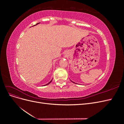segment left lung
<instances>
[{
	"label": "left lung",
	"mask_w": 124,
	"mask_h": 124,
	"mask_svg": "<svg viewBox=\"0 0 124 124\" xmlns=\"http://www.w3.org/2000/svg\"><path fill=\"white\" fill-rule=\"evenodd\" d=\"M73 82V83H74V82Z\"/></svg>",
	"instance_id": "8db88e82"
}]
</instances>
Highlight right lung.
<instances>
[{
	"mask_svg": "<svg viewBox=\"0 0 124 124\" xmlns=\"http://www.w3.org/2000/svg\"><path fill=\"white\" fill-rule=\"evenodd\" d=\"M39 24V23H37V24H36V25H37V24ZM35 25H33V26H35ZM52 80H51V81L49 82V83H48L47 84H46V85H43V86H46V85H48V84H50V83H51V82H52Z\"/></svg>",
	"mask_w": 124,
	"mask_h": 124,
	"instance_id": "obj_1",
	"label": "right lung"
}]
</instances>
